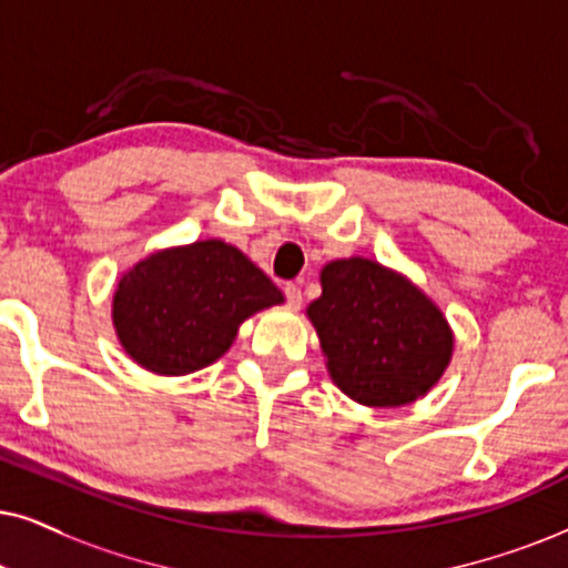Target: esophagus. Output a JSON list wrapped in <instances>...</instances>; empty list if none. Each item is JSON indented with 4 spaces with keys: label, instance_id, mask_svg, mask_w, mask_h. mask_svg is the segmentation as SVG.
Returning <instances> with one entry per match:
<instances>
[{
    "label": "esophagus",
    "instance_id": "esophagus-1",
    "mask_svg": "<svg viewBox=\"0 0 568 568\" xmlns=\"http://www.w3.org/2000/svg\"><path fill=\"white\" fill-rule=\"evenodd\" d=\"M283 293H285V301H288L291 308H298L301 301H304V296H301V288H298V285H293V283L285 285Z\"/></svg>",
    "mask_w": 568,
    "mask_h": 568
}]
</instances>
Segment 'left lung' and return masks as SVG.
Listing matches in <instances>:
<instances>
[{
    "label": "left lung",
    "instance_id": "obj_1",
    "mask_svg": "<svg viewBox=\"0 0 568 568\" xmlns=\"http://www.w3.org/2000/svg\"><path fill=\"white\" fill-rule=\"evenodd\" d=\"M306 306L333 383L372 408L427 396L454 356V329L419 285L375 260H335Z\"/></svg>",
    "mask_w": 568,
    "mask_h": 568
}]
</instances>
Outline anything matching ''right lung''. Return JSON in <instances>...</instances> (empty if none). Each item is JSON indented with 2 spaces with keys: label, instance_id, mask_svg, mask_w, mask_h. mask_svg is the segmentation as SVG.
Here are the masks:
<instances>
[{
  "label": "right lung",
  "instance_id": "right-lung-1",
  "mask_svg": "<svg viewBox=\"0 0 568 568\" xmlns=\"http://www.w3.org/2000/svg\"><path fill=\"white\" fill-rule=\"evenodd\" d=\"M283 301L241 248L206 239L135 262L114 288L112 325L139 367L181 377L217 362L243 322Z\"/></svg>",
  "mask_w": 568,
  "mask_h": 568
}]
</instances>
